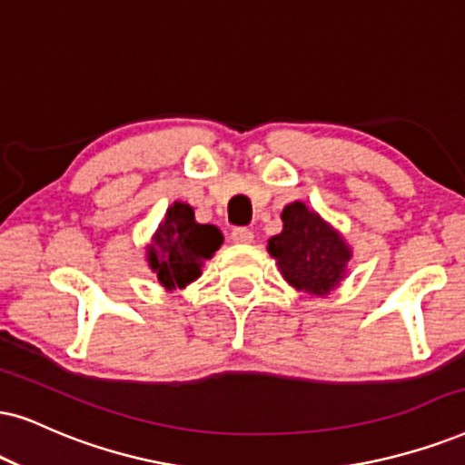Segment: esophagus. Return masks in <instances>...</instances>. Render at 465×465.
Segmentation results:
<instances>
[{
	"label": "esophagus",
	"mask_w": 465,
	"mask_h": 465,
	"mask_svg": "<svg viewBox=\"0 0 465 465\" xmlns=\"http://www.w3.org/2000/svg\"><path fill=\"white\" fill-rule=\"evenodd\" d=\"M232 240L236 244H251L252 242V232L246 227H236L232 232Z\"/></svg>",
	"instance_id": "34e87169"
}]
</instances>
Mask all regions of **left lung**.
I'll return each mask as SVG.
<instances>
[{
  "mask_svg": "<svg viewBox=\"0 0 465 465\" xmlns=\"http://www.w3.org/2000/svg\"><path fill=\"white\" fill-rule=\"evenodd\" d=\"M283 232L268 240V252L298 292L326 296L345 279L351 249L337 229L307 203L293 202L281 213Z\"/></svg>",
  "mask_w": 465,
  "mask_h": 465,
  "instance_id": "1",
  "label": "left lung"
}]
</instances>
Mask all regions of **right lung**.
<instances>
[{
  "label": "right lung",
  "mask_w": 465,
  "mask_h": 465,
  "mask_svg": "<svg viewBox=\"0 0 465 465\" xmlns=\"http://www.w3.org/2000/svg\"><path fill=\"white\" fill-rule=\"evenodd\" d=\"M223 244L214 225H202L189 203L173 202L158 225L152 244L145 249L152 272L164 290H182L202 276L205 260Z\"/></svg>",
  "instance_id": "1"
}]
</instances>
